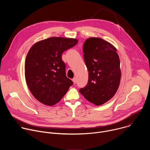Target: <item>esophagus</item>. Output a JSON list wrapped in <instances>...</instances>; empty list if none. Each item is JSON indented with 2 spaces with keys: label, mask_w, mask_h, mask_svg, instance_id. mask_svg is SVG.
I'll return each mask as SVG.
<instances>
[{
  "label": "esophagus",
  "mask_w": 150,
  "mask_h": 150,
  "mask_svg": "<svg viewBox=\"0 0 150 150\" xmlns=\"http://www.w3.org/2000/svg\"><path fill=\"white\" fill-rule=\"evenodd\" d=\"M72 81H73L74 83L75 84V83H76V78H74L72 79Z\"/></svg>",
  "instance_id": "1"
}]
</instances>
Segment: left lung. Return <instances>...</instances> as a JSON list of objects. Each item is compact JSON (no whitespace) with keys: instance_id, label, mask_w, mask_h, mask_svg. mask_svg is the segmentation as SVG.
Wrapping results in <instances>:
<instances>
[{"instance_id":"left-lung-1","label":"left lung","mask_w":150,"mask_h":150,"mask_svg":"<svg viewBox=\"0 0 150 150\" xmlns=\"http://www.w3.org/2000/svg\"><path fill=\"white\" fill-rule=\"evenodd\" d=\"M82 50L89 73L88 83L79 92L88 101L100 105L110 100L119 88V57L112 44L97 37L87 39Z\"/></svg>"}]
</instances>
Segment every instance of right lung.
<instances>
[{
    "label": "right lung",
    "mask_w": 150,
    "mask_h": 150,
    "mask_svg": "<svg viewBox=\"0 0 150 150\" xmlns=\"http://www.w3.org/2000/svg\"><path fill=\"white\" fill-rule=\"evenodd\" d=\"M78 42L75 38L50 37L30 49L25 63V80L33 96L41 103L49 106L56 104L73 85L67 77L62 54Z\"/></svg>",
    "instance_id": "1"
}]
</instances>
